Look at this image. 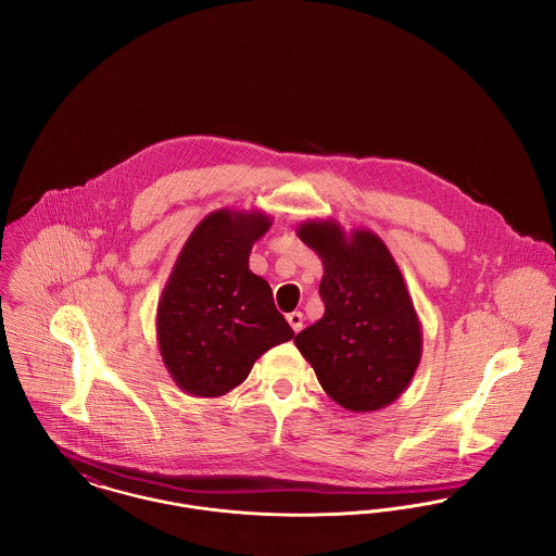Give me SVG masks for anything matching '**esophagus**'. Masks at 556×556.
Masks as SVG:
<instances>
[{
    "label": "esophagus",
    "mask_w": 556,
    "mask_h": 556,
    "mask_svg": "<svg viewBox=\"0 0 556 556\" xmlns=\"http://www.w3.org/2000/svg\"><path fill=\"white\" fill-rule=\"evenodd\" d=\"M288 323H290L291 329H293L295 333H300L302 327H304V315H302V313H290V315H288Z\"/></svg>",
    "instance_id": "esophagus-1"
}]
</instances>
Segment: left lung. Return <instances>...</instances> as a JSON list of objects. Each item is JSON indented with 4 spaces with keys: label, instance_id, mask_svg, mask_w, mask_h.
Wrapping results in <instances>:
<instances>
[{
    "label": "left lung",
    "instance_id": "left-lung-1",
    "mask_svg": "<svg viewBox=\"0 0 556 556\" xmlns=\"http://www.w3.org/2000/svg\"><path fill=\"white\" fill-rule=\"evenodd\" d=\"M323 263L325 315L295 336L320 388L352 413L386 408L415 377L424 331L404 277L383 239L336 218L298 227Z\"/></svg>",
    "mask_w": 556,
    "mask_h": 556
}]
</instances>
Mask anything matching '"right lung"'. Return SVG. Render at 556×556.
Returning a JSON list of instances; mask_svg holds the SVG:
<instances>
[{"label": "right lung", "instance_id": "obj_1", "mask_svg": "<svg viewBox=\"0 0 556 556\" xmlns=\"http://www.w3.org/2000/svg\"><path fill=\"white\" fill-rule=\"evenodd\" d=\"M270 225L263 211L211 212L173 265L160 295L156 338L164 367L189 396L231 392L266 350L293 338L270 286L248 265Z\"/></svg>", "mask_w": 556, "mask_h": 556}]
</instances>
